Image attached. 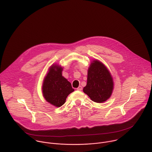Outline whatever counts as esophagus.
Masks as SVG:
<instances>
[{"mask_svg": "<svg viewBox=\"0 0 152 152\" xmlns=\"http://www.w3.org/2000/svg\"><path fill=\"white\" fill-rule=\"evenodd\" d=\"M82 90V87L81 86H79L78 88H77V90H78V91H81Z\"/></svg>", "mask_w": 152, "mask_h": 152, "instance_id": "esophagus-1", "label": "esophagus"}]
</instances>
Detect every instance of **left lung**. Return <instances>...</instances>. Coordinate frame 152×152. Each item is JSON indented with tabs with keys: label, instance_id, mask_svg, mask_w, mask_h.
Returning a JSON list of instances; mask_svg holds the SVG:
<instances>
[{
	"label": "left lung",
	"instance_id": "left-lung-1",
	"mask_svg": "<svg viewBox=\"0 0 152 152\" xmlns=\"http://www.w3.org/2000/svg\"><path fill=\"white\" fill-rule=\"evenodd\" d=\"M114 90L113 76L104 65L97 59L93 60L88 70L87 83L83 91L91 100L103 103L110 99Z\"/></svg>",
	"mask_w": 152,
	"mask_h": 152
}]
</instances>
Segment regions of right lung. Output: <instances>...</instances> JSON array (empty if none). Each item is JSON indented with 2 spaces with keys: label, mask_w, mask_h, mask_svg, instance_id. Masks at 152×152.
Here are the masks:
<instances>
[{
  "label": "right lung",
  "mask_w": 152,
  "mask_h": 152,
  "mask_svg": "<svg viewBox=\"0 0 152 152\" xmlns=\"http://www.w3.org/2000/svg\"><path fill=\"white\" fill-rule=\"evenodd\" d=\"M63 67L52 64L44 78L42 93L45 100L51 104L60 107L66 102L67 96L74 89L71 83L62 75Z\"/></svg>",
  "instance_id": "right-lung-1"
}]
</instances>
